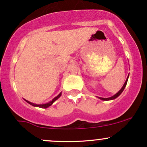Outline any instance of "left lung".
Segmentation results:
<instances>
[{
  "instance_id": "1",
  "label": "left lung",
  "mask_w": 147,
  "mask_h": 147,
  "mask_svg": "<svg viewBox=\"0 0 147 147\" xmlns=\"http://www.w3.org/2000/svg\"><path fill=\"white\" fill-rule=\"evenodd\" d=\"M128 78H129V76H128L127 79H126V80L125 83H124V86H123L122 88H121V90H119V92H117V93H116L115 95H113V96H112V97H109V98H103V97H99V99H102V100H106V101H108V100H111V99H114L117 98L118 96L120 95V94L122 93V92H123V90H124V88H125V87H126V84H127V82H128Z\"/></svg>"
}]
</instances>
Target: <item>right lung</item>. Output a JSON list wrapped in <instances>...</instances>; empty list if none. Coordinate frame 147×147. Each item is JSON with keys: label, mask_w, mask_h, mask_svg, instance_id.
<instances>
[{"label": "right lung", "mask_w": 147, "mask_h": 147, "mask_svg": "<svg viewBox=\"0 0 147 147\" xmlns=\"http://www.w3.org/2000/svg\"><path fill=\"white\" fill-rule=\"evenodd\" d=\"M61 93H60L59 95H57L56 97H55V98H54L53 99H52V100L51 101V102H50L49 103H47V104H33V103H31V102H30L29 101H28V100H25L28 103V104H31L32 106H37V107H40V108H43V109H46V108H48V107H49V106H50L52 105V104H53V102H55V101L57 100V99L59 98V97H60L61 96Z\"/></svg>", "instance_id": "obj_1"}]
</instances>
